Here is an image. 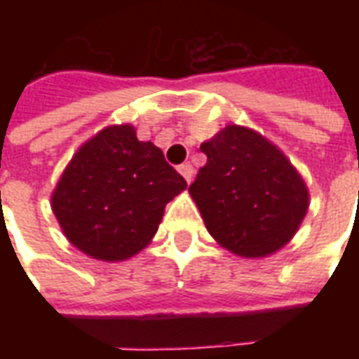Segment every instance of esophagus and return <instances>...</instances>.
Wrapping results in <instances>:
<instances>
[{"label": "esophagus", "mask_w": 359, "mask_h": 359, "mask_svg": "<svg viewBox=\"0 0 359 359\" xmlns=\"http://www.w3.org/2000/svg\"><path fill=\"white\" fill-rule=\"evenodd\" d=\"M179 172L182 175V177H184V180H187L188 184H190V182H192V179H194V167H192L190 163L180 165Z\"/></svg>", "instance_id": "1"}]
</instances>
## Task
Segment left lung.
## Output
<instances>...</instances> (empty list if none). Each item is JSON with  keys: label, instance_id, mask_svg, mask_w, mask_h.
Listing matches in <instances>:
<instances>
[{"label": "left lung", "instance_id": "left-lung-1", "mask_svg": "<svg viewBox=\"0 0 359 359\" xmlns=\"http://www.w3.org/2000/svg\"><path fill=\"white\" fill-rule=\"evenodd\" d=\"M200 149L208 163L188 190L211 236L242 257H264L283 248L309 202L308 188L283 151L236 125Z\"/></svg>", "mask_w": 359, "mask_h": 359}]
</instances>
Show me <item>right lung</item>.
Returning a JSON list of instances; mask_svg holds the SVG:
<instances>
[{"instance_id": "obj_1", "label": "right lung", "mask_w": 359, "mask_h": 359, "mask_svg": "<svg viewBox=\"0 0 359 359\" xmlns=\"http://www.w3.org/2000/svg\"><path fill=\"white\" fill-rule=\"evenodd\" d=\"M187 188L151 142L130 125L109 126L82 146L51 196V208L76 248L121 262L148 244L163 210Z\"/></svg>"}]
</instances>
